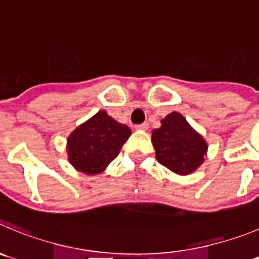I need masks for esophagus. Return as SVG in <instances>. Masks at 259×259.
<instances>
[{"label":"esophagus","mask_w":259,"mask_h":259,"mask_svg":"<svg viewBox=\"0 0 259 259\" xmlns=\"http://www.w3.org/2000/svg\"><path fill=\"white\" fill-rule=\"evenodd\" d=\"M137 130H142V132H146L147 129H148V124H146V122H144V124H141V125H137Z\"/></svg>","instance_id":"1"}]
</instances>
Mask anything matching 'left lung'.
Returning <instances> with one entry per match:
<instances>
[{
  "label": "left lung",
  "mask_w": 259,
  "mask_h": 259,
  "mask_svg": "<svg viewBox=\"0 0 259 259\" xmlns=\"http://www.w3.org/2000/svg\"><path fill=\"white\" fill-rule=\"evenodd\" d=\"M152 143L157 161L181 176L194 172L208 152L206 139L176 111L162 118L161 126L152 132Z\"/></svg>",
  "instance_id": "left-lung-1"
}]
</instances>
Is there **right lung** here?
I'll use <instances>...</instances> for the list:
<instances>
[{
  "instance_id": "1",
  "label": "right lung",
  "mask_w": 259,
  "mask_h": 259,
  "mask_svg": "<svg viewBox=\"0 0 259 259\" xmlns=\"http://www.w3.org/2000/svg\"><path fill=\"white\" fill-rule=\"evenodd\" d=\"M132 130L101 110L70 133L66 141L67 159L75 170L98 175L117 157Z\"/></svg>"
}]
</instances>
